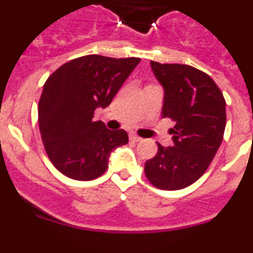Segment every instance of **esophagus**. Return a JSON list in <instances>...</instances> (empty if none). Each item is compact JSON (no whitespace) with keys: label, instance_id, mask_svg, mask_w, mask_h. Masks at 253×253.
Instances as JSON below:
<instances>
[{"label":"esophagus","instance_id":"34e87169","mask_svg":"<svg viewBox=\"0 0 253 253\" xmlns=\"http://www.w3.org/2000/svg\"><path fill=\"white\" fill-rule=\"evenodd\" d=\"M129 138H130L131 142H140V140H142V138H140L139 135H137L135 133H130Z\"/></svg>","mask_w":253,"mask_h":253}]
</instances>
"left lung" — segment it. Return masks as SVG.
Instances as JSON below:
<instances>
[{
    "label": "left lung",
    "mask_w": 253,
    "mask_h": 253,
    "mask_svg": "<svg viewBox=\"0 0 253 253\" xmlns=\"http://www.w3.org/2000/svg\"><path fill=\"white\" fill-rule=\"evenodd\" d=\"M165 88L162 118L175 122L173 146L162 147L144 166L153 186L180 190L202 177L213 161L225 129V100L210 76L187 64L151 62Z\"/></svg>",
    "instance_id": "left-lung-1"
}]
</instances>
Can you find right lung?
Segmentation results:
<instances>
[{
  "label": "right lung",
  "instance_id": "1",
  "mask_svg": "<svg viewBox=\"0 0 253 253\" xmlns=\"http://www.w3.org/2000/svg\"><path fill=\"white\" fill-rule=\"evenodd\" d=\"M140 58L91 54L69 60L44 84L38 123L50 162L64 176L78 181L100 177L109 156L128 143L123 129L109 130L93 120L97 107H106Z\"/></svg>",
  "mask_w": 253,
  "mask_h": 253
}]
</instances>
